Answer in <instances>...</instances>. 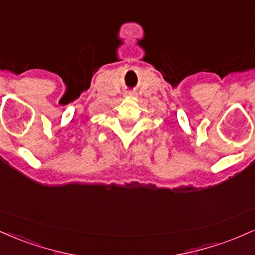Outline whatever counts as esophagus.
Returning <instances> with one entry per match:
<instances>
[{"mask_svg":"<svg viewBox=\"0 0 255 255\" xmlns=\"http://www.w3.org/2000/svg\"><path fill=\"white\" fill-rule=\"evenodd\" d=\"M128 96H133V93H128Z\"/></svg>","mask_w":255,"mask_h":255,"instance_id":"34e87169","label":"esophagus"}]
</instances>
